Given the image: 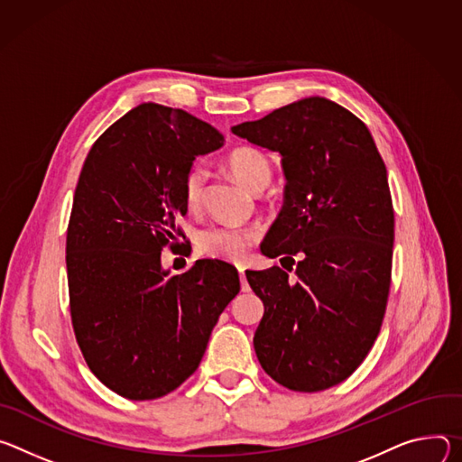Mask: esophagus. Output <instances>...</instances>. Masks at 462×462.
Here are the masks:
<instances>
[{"label":"esophagus","instance_id":"1","mask_svg":"<svg viewBox=\"0 0 462 462\" xmlns=\"http://www.w3.org/2000/svg\"><path fill=\"white\" fill-rule=\"evenodd\" d=\"M238 277H240V282H242V291H249V286H247V281H245V272H244V268H238Z\"/></svg>","mask_w":462,"mask_h":462}]
</instances>
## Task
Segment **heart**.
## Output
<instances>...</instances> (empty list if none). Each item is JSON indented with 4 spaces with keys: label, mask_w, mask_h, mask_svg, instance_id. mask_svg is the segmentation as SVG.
<instances>
[{
    "label": "heart",
    "mask_w": 462,
    "mask_h": 462,
    "mask_svg": "<svg viewBox=\"0 0 462 462\" xmlns=\"http://www.w3.org/2000/svg\"><path fill=\"white\" fill-rule=\"evenodd\" d=\"M227 171L240 180L247 189L261 190L270 183L272 178V163L266 158V153L253 146H236L233 148L226 160ZM205 183H208V174L201 167H192L185 176L183 194L187 208L190 211L199 209L205 194ZM261 233L254 227H211L199 235L198 245L203 254L211 259H224L231 263H240L253 244L259 240Z\"/></svg>",
    "instance_id": "heart-1"
}]
</instances>
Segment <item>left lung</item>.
<instances>
[{
	"label": "left lung",
	"instance_id": "1",
	"mask_svg": "<svg viewBox=\"0 0 462 462\" xmlns=\"http://www.w3.org/2000/svg\"><path fill=\"white\" fill-rule=\"evenodd\" d=\"M233 134L279 152L284 208L263 253L300 261L245 272L264 302L253 345L263 369L299 393L346 380L373 348L391 286L394 211L367 126L323 97L273 110Z\"/></svg>",
	"mask_w": 462,
	"mask_h": 462
}]
</instances>
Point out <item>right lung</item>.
I'll return each instance as SVG.
<instances>
[{
	"label": "right lung",
	"mask_w": 462,
	"mask_h": 462,
	"mask_svg": "<svg viewBox=\"0 0 462 462\" xmlns=\"http://www.w3.org/2000/svg\"><path fill=\"white\" fill-rule=\"evenodd\" d=\"M222 144L211 125L144 102L93 143L80 171L66 240L71 323L89 371L128 400L178 389L240 291L227 263L162 268V251L183 236L185 176Z\"/></svg>",
	"instance_id": "add662e5"
}]
</instances>
